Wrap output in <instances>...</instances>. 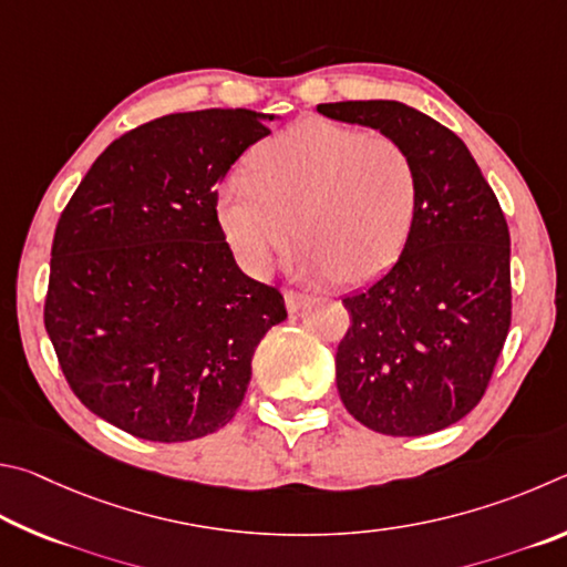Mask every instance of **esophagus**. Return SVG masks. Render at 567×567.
Returning <instances> with one entry per match:
<instances>
[{"mask_svg":"<svg viewBox=\"0 0 567 567\" xmlns=\"http://www.w3.org/2000/svg\"><path fill=\"white\" fill-rule=\"evenodd\" d=\"M284 301H286V309H289V313H296V311L301 309V306H306L311 299H309V296H306V293L286 289V291H284Z\"/></svg>","mask_w":567,"mask_h":567,"instance_id":"1","label":"esophagus"}]
</instances>
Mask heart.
I'll return each instance as SVG.
<instances>
[{"label":"heart","instance_id":"heart-1","mask_svg":"<svg viewBox=\"0 0 567 567\" xmlns=\"http://www.w3.org/2000/svg\"><path fill=\"white\" fill-rule=\"evenodd\" d=\"M419 168L385 134L306 118L258 146L218 192V224L244 268L261 274L293 234L313 278L359 284L401 256L419 208Z\"/></svg>","mask_w":567,"mask_h":567}]
</instances>
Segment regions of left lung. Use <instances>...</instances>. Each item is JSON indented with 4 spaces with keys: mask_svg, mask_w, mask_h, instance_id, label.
Instances as JSON below:
<instances>
[{
    "mask_svg": "<svg viewBox=\"0 0 567 567\" xmlns=\"http://www.w3.org/2000/svg\"><path fill=\"white\" fill-rule=\"evenodd\" d=\"M319 112L379 128L419 168V208L399 261L343 299L349 331L336 385L355 421L383 435H429L481 403L511 329V234L468 148L401 102H336Z\"/></svg>",
    "mask_w": 567,
    "mask_h": 567,
    "instance_id": "obj_1",
    "label": "left lung"
}]
</instances>
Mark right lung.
<instances>
[{"label":"right lung","instance_id":"add662e5","mask_svg":"<svg viewBox=\"0 0 567 567\" xmlns=\"http://www.w3.org/2000/svg\"><path fill=\"white\" fill-rule=\"evenodd\" d=\"M248 109L168 114L118 136L59 216L44 326L69 389L144 441L214 433L241 405L284 296L236 266L218 184L271 128ZM274 116H268L271 122Z\"/></svg>","mask_w":567,"mask_h":567}]
</instances>
